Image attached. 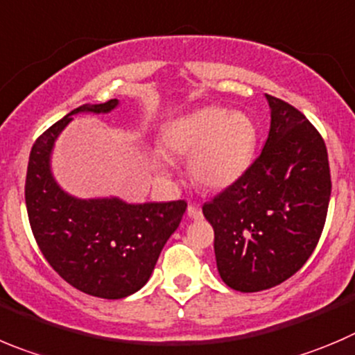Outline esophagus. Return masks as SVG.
Wrapping results in <instances>:
<instances>
[{
    "instance_id": "34e87169",
    "label": "esophagus",
    "mask_w": 355,
    "mask_h": 355,
    "mask_svg": "<svg viewBox=\"0 0 355 355\" xmlns=\"http://www.w3.org/2000/svg\"><path fill=\"white\" fill-rule=\"evenodd\" d=\"M187 215L191 218H194V220H200V218H203V211H201V208L194 203H191L187 207Z\"/></svg>"
}]
</instances>
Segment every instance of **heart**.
I'll return each mask as SVG.
<instances>
[{
    "instance_id": "heart-1",
    "label": "heart",
    "mask_w": 355,
    "mask_h": 355,
    "mask_svg": "<svg viewBox=\"0 0 355 355\" xmlns=\"http://www.w3.org/2000/svg\"><path fill=\"white\" fill-rule=\"evenodd\" d=\"M257 131L250 117L223 107H207L175 119L162 129L161 150L168 159L189 155V173L207 191L226 189L247 171L254 159ZM155 168L168 175L166 161Z\"/></svg>"
}]
</instances>
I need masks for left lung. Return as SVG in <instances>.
Returning a JSON list of instances; mask_svg holds the SVG:
<instances>
[{
    "label": "left lung",
    "instance_id": "1",
    "mask_svg": "<svg viewBox=\"0 0 355 355\" xmlns=\"http://www.w3.org/2000/svg\"><path fill=\"white\" fill-rule=\"evenodd\" d=\"M271 128L263 152L234 184L203 205L220 278L240 293L286 282L315 250L326 224V144L297 108L266 94Z\"/></svg>",
    "mask_w": 355,
    "mask_h": 355
}]
</instances>
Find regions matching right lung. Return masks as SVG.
Here are the masks:
<instances>
[{
    "instance_id": "add662e5",
    "label": "right lung",
    "mask_w": 355,
    "mask_h": 355,
    "mask_svg": "<svg viewBox=\"0 0 355 355\" xmlns=\"http://www.w3.org/2000/svg\"><path fill=\"white\" fill-rule=\"evenodd\" d=\"M117 103L78 107L42 132L29 154L24 189L29 224L43 257L69 286L105 300H121L147 284L187 208L184 200L144 205L117 198L77 200L54 182L49 157L71 115L107 114Z\"/></svg>"
}]
</instances>
